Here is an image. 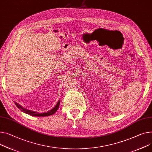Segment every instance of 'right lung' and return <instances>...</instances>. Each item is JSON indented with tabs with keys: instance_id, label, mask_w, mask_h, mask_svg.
Returning a JSON list of instances; mask_svg holds the SVG:
<instances>
[{
	"instance_id": "add662e5",
	"label": "right lung",
	"mask_w": 152,
	"mask_h": 152,
	"mask_svg": "<svg viewBox=\"0 0 152 152\" xmlns=\"http://www.w3.org/2000/svg\"><path fill=\"white\" fill-rule=\"evenodd\" d=\"M15 104L16 105V107L23 113H24L26 114H27L28 115H32V116H37V117H45V116H49V115H51L52 114H53L55 113H56V111L58 110V108H59V105L60 103V100H58V103H56V105L50 110L48 111V112H45V113H38L36 111H33L28 109H26L25 108H24L23 107H22L20 104L18 103L17 102H15Z\"/></svg>"
}]
</instances>
